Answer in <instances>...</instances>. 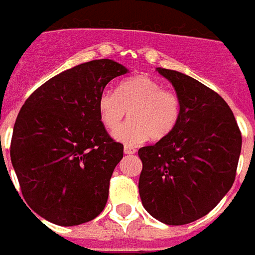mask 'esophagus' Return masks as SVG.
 <instances>
[{"instance_id":"obj_1","label":"esophagus","mask_w":255,"mask_h":255,"mask_svg":"<svg viewBox=\"0 0 255 255\" xmlns=\"http://www.w3.org/2000/svg\"><path fill=\"white\" fill-rule=\"evenodd\" d=\"M135 151H137V150L134 147H131V146H125V147H124V152L128 154V155H131V154H134Z\"/></svg>"}]
</instances>
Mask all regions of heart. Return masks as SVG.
<instances>
[{
  "label": "heart",
  "instance_id": "b5f03b06",
  "mask_svg": "<svg viewBox=\"0 0 255 255\" xmlns=\"http://www.w3.org/2000/svg\"><path fill=\"white\" fill-rule=\"evenodd\" d=\"M180 100L172 91L147 76L122 81L117 95L104 91L99 97V115L111 131L118 129L126 113L130 120L115 133L118 142L138 144L144 139L160 140L170 135L180 120Z\"/></svg>",
  "mask_w": 255,
  "mask_h": 255
}]
</instances>
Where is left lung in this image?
<instances>
[{
    "label": "left lung",
    "instance_id": "8db88e82",
    "mask_svg": "<svg viewBox=\"0 0 255 255\" xmlns=\"http://www.w3.org/2000/svg\"><path fill=\"white\" fill-rule=\"evenodd\" d=\"M156 71L174 85L182 111L168 137L138 150V188L154 219L184 225L209 213L232 188L242 137L219 93L178 71Z\"/></svg>",
    "mask_w": 255,
    "mask_h": 255
}]
</instances>
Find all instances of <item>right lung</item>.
Returning <instances> with one entry per match:
<instances>
[{
    "label": "right lung",
    "instance_id": "add662e5",
    "mask_svg": "<svg viewBox=\"0 0 255 255\" xmlns=\"http://www.w3.org/2000/svg\"><path fill=\"white\" fill-rule=\"evenodd\" d=\"M126 72L111 59L79 64L40 85L18 113L10 158L23 199L47 221L80 225L105 208L124 144L100 120L99 97Z\"/></svg>",
    "mask_w": 255,
    "mask_h": 255
}]
</instances>
